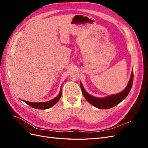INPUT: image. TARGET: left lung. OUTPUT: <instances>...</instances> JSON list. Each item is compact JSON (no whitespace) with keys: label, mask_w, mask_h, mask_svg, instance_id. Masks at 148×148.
Instances as JSON below:
<instances>
[{"label":"left lung","mask_w":148,"mask_h":148,"mask_svg":"<svg viewBox=\"0 0 148 148\" xmlns=\"http://www.w3.org/2000/svg\"><path fill=\"white\" fill-rule=\"evenodd\" d=\"M133 82V71H132L130 79L127 87L124 89V90L123 91L119 94H116V95H113L102 98L94 97L90 95H89V94L85 91V89H84L83 84H82L81 82H80V86H81L83 95L87 101H88L91 104L97 107L98 109H107L117 106L120 102H122L123 99H125V98L127 97L132 89Z\"/></svg>","instance_id":"8db88e82"}]
</instances>
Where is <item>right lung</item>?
<instances>
[{
  "mask_svg": "<svg viewBox=\"0 0 148 148\" xmlns=\"http://www.w3.org/2000/svg\"><path fill=\"white\" fill-rule=\"evenodd\" d=\"M61 96H62V89L60 88V92L59 95H57V96H56L54 99H53L49 101L44 102H29V101H24L25 103H26V104H28L31 107H33L34 109H47L52 107L53 105H55L60 99Z\"/></svg>",
  "mask_w": 148,
  "mask_h": 148,
  "instance_id": "right-lung-1",
  "label": "right lung"
}]
</instances>
